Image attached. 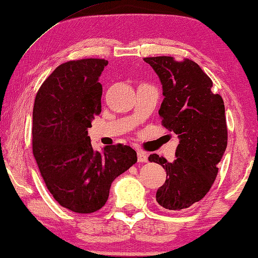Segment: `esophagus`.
Wrapping results in <instances>:
<instances>
[{
    "label": "esophagus",
    "instance_id": "obj_1",
    "mask_svg": "<svg viewBox=\"0 0 258 258\" xmlns=\"http://www.w3.org/2000/svg\"><path fill=\"white\" fill-rule=\"evenodd\" d=\"M137 161H139L140 163H147V162H148L147 154L143 153L142 150L137 151Z\"/></svg>",
    "mask_w": 258,
    "mask_h": 258
}]
</instances>
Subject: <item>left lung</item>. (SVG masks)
Listing matches in <instances>:
<instances>
[{"label":"left lung","instance_id":"8db88e82","mask_svg":"<svg viewBox=\"0 0 258 258\" xmlns=\"http://www.w3.org/2000/svg\"><path fill=\"white\" fill-rule=\"evenodd\" d=\"M143 59L153 67L163 87L164 100L158 110L162 125L179 139L172 163L157 154L149 156L167 172L156 202L163 209L184 210L207 195L217 176L228 144L224 102L211 90L210 77L191 59L176 61L171 56Z\"/></svg>","mask_w":258,"mask_h":258}]
</instances>
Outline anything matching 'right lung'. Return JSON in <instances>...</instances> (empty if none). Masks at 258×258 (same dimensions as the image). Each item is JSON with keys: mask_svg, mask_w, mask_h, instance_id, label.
<instances>
[{"mask_svg": "<svg viewBox=\"0 0 258 258\" xmlns=\"http://www.w3.org/2000/svg\"><path fill=\"white\" fill-rule=\"evenodd\" d=\"M108 61L82 58L58 66L42 83L33 110V154L47 188L58 204L91 214L107 203L114 179L137 162L136 151L116 144L104 153L91 147L88 128L101 114Z\"/></svg>", "mask_w": 258, "mask_h": 258, "instance_id": "1", "label": "right lung"}]
</instances>
